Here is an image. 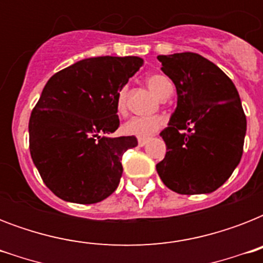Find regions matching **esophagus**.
<instances>
[{
  "label": "esophagus",
  "instance_id": "obj_1",
  "mask_svg": "<svg viewBox=\"0 0 263 263\" xmlns=\"http://www.w3.org/2000/svg\"><path fill=\"white\" fill-rule=\"evenodd\" d=\"M146 143H147V139H146V138H139V139H138V144H139L140 147L144 146Z\"/></svg>",
  "mask_w": 263,
  "mask_h": 263
}]
</instances>
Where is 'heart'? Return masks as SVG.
I'll list each match as a JSON object with an SVG mask.
<instances>
[{
    "instance_id": "heart-1",
    "label": "heart",
    "mask_w": 263,
    "mask_h": 263,
    "mask_svg": "<svg viewBox=\"0 0 263 263\" xmlns=\"http://www.w3.org/2000/svg\"><path fill=\"white\" fill-rule=\"evenodd\" d=\"M148 88L160 98H165L172 91L173 86L171 80L164 75H150L146 79ZM127 109V87H121L117 94V111L124 113ZM164 125L161 117H132L123 125V131L127 135L136 138H150L157 134Z\"/></svg>"
}]
</instances>
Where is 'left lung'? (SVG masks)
<instances>
[{"instance_id":"obj_1","label":"left lung","mask_w":263,"mask_h":263,"mask_svg":"<svg viewBox=\"0 0 263 263\" xmlns=\"http://www.w3.org/2000/svg\"><path fill=\"white\" fill-rule=\"evenodd\" d=\"M177 91V106L161 132L166 154L157 172L183 195L210 194L229 179L243 154L246 121L235 84L196 53L158 55Z\"/></svg>"}]
</instances>
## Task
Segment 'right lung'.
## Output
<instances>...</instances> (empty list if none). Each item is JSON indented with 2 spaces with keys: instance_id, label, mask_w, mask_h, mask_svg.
<instances>
[{
  "instance_id": "right-lung-1",
  "label": "right lung",
  "mask_w": 263,
  "mask_h": 263,
  "mask_svg": "<svg viewBox=\"0 0 263 263\" xmlns=\"http://www.w3.org/2000/svg\"><path fill=\"white\" fill-rule=\"evenodd\" d=\"M143 60L91 57L53 75L31 113L30 153L43 183L67 202L90 204L116 191L135 136H107L119 128L117 94Z\"/></svg>"
}]
</instances>
